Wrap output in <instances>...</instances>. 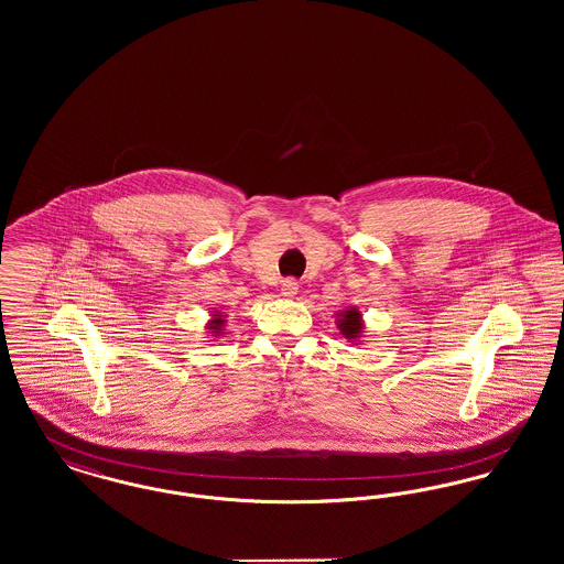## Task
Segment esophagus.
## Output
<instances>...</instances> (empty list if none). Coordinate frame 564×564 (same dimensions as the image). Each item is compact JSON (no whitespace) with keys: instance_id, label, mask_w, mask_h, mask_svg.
<instances>
[{"instance_id":"1","label":"esophagus","mask_w":564,"mask_h":564,"mask_svg":"<svg viewBox=\"0 0 564 564\" xmlns=\"http://www.w3.org/2000/svg\"><path fill=\"white\" fill-rule=\"evenodd\" d=\"M295 294H297V281L295 279H285L281 283V295L283 297H294Z\"/></svg>"}]
</instances>
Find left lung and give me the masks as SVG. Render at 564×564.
<instances>
[{
	"instance_id": "1",
	"label": "left lung",
	"mask_w": 564,
	"mask_h": 564,
	"mask_svg": "<svg viewBox=\"0 0 564 564\" xmlns=\"http://www.w3.org/2000/svg\"><path fill=\"white\" fill-rule=\"evenodd\" d=\"M336 323H338L340 334H343L349 343H355V345L361 343L366 323H364L361 311H359L357 306H347L345 311H340V313L336 315Z\"/></svg>"
}]
</instances>
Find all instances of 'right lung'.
<instances>
[{"instance_id": "right-lung-1", "label": "right lung", "mask_w": 564, "mask_h": 564, "mask_svg": "<svg viewBox=\"0 0 564 564\" xmlns=\"http://www.w3.org/2000/svg\"><path fill=\"white\" fill-rule=\"evenodd\" d=\"M224 325H226V317L219 311H214V317L207 322L209 336H221L224 334Z\"/></svg>"}]
</instances>
